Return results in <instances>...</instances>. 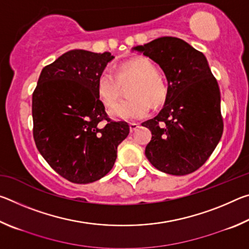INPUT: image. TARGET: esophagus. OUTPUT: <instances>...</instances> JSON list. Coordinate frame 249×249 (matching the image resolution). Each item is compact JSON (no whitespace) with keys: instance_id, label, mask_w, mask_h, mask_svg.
I'll list each match as a JSON object with an SVG mask.
<instances>
[{"instance_id":"obj_1","label":"esophagus","mask_w":249,"mask_h":249,"mask_svg":"<svg viewBox=\"0 0 249 249\" xmlns=\"http://www.w3.org/2000/svg\"><path fill=\"white\" fill-rule=\"evenodd\" d=\"M137 128H140V124H137V123H129V130H130V132L133 133Z\"/></svg>"}]
</instances>
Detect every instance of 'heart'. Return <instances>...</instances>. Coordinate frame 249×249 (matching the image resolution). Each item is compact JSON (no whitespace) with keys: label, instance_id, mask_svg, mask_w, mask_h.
Returning a JSON list of instances; mask_svg holds the SVG:
<instances>
[{"label":"heart","instance_id":"1","mask_svg":"<svg viewBox=\"0 0 249 249\" xmlns=\"http://www.w3.org/2000/svg\"><path fill=\"white\" fill-rule=\"evenodd\" d=\"M133 84L128 98L111 109L109 115L115 120H142L149 114L150 103L154 107H161L167 102V83L158 75V69L146 57H135L117 68L116 75L109 70H103L95 83L96 96L107 108H111L121 98L122 88Z\"/></svg>","mask_w":249,"mask_h":249}]
</instances>
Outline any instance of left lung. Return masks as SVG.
I'll use <instances>...</instances> for the list:
<instances>
[{"instance_id":"left-lung-1","label":"left lung","mask_w":249,"mask_h":249,"mask_svg":"<svg viewBox=\"0 0 249 249\" xmlns=\"http://www.w3.org/2000/svg\"><path fill=\"white\" fill-rule=\"evenodd\" d=\"M161 67L167 102L142 125L151 130L145 155L158 170L184 176L203 166L223 134L221 93L203 53L177 37H160L134 48Z\"/></svg>"}]
</instances>
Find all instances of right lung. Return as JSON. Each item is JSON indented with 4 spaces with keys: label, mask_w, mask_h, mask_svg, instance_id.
<instances>
[{
    "label": "right lung",
    "mask_w": 249,
    "mask_h": 249,
    "mask_svg": "<svg viewBox=\"0 0 249 249\" xmlns=\"http://www.w3.org/2000/svg\"><path fill=\"white\" fill-rule=\"evenodd\" d=\"M113 58L109 53L70 50L41 70L33 92L37 149L70 182L90 183L107 175L129 133L126 122L108 119L96 96V79Z\"/></svg>",
    "instance_id": "add662e5"
}]
</instances>
